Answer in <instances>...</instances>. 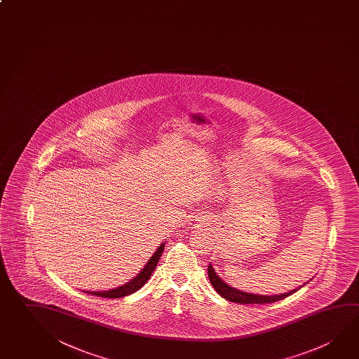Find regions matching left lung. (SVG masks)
<instances>
[{
  "label": "left lung",
  "mask_w": 359,
  "mask_h": 359,
  "mask_svg": "<svg viewBox=\"0 0 359 359\" xmlns=\"http://www.w3.org/2000/svg\"><path fill=\"white\" fill-rule=\"evenodd\" d=\"M208 276H209V280H210V283L213 285L214 289L222 297H224L228 302H238V304H270V302H278V300H283V299L287 297V296L292 295L297 290L304 287V285H306L310 280H313V278H310L308 283H304V285L296 287V289L291 290L289 292L280 294V295L270 296L257 295V294H251V292H245V291L234 289L231 285L224 283L217 275V272L214 271L212 264H209V266H208Z\"/></svg>",
  "instance_id": "obj_1"
}]
</instances>
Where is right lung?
Here are the masks:
<instances>
[{"mask_svg": "<svg viewBox=\"0 0 359 359\" xmlns=\"http://www.w3.org/2000/svg\"><path fill=\"white\" fill-rule=\"evenodd\" d=\"M164 248L165 242H163L161 245H158L156 252L152 255V257L147 261V264L144 266V269L140 271L136 276L131 278L125 285L118 286L116 289L107 290V291L103 290V291H84V292L90 294V295L100 296V297H109V299H118V297H123V296L131 295V294L136 292L137 290L141 289L147 283V280L150 278L152 272L158 266V259L161 257Z\"/></svg>", "mask_w": 359, "mask_h": 359, "instance_id": "add662e5", "label": "right lung"}]
</instances>
